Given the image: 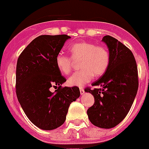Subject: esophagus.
I'll return each mask as SVG.
<instances>
[{"instance_id":"esophagus-1","label":"esophagus","mask_w":149,"mask_h":149,"mask_svg":"<svg viewBox=\"0 0 149 149\" xmlns=\"http://www.w3.org/2000/svg\"><path fill=\"white\" fill-rule=\"evenodd\" d=\"M80 94H81L82 95H83L84 93H85V91H84V88H80Z\"/></svg>"}]
</instances>
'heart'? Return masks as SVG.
Instances as JSON below:
<instances>
[{
  "label": "heart",
  "mask_w": 149,
  "mask_h": 149,
  "mask_svg": "<svg viewBox=\"0 0 149 149\" xmlns=\"http://www.w3.org/2000/svg\"><path fill=\"white\" fill-rule=\"evenodd\" d=\"M71 57L63 53L57 54L55 64L58 71L63 74L72 72L74 61H80L79 72L73 74L69 79L70 86H82L95 77L103 75L109 68L110 54L103 46H96L89 42H78L69 49Z\"/></svg>",
  "instance_id": "1"
}]
</instances>
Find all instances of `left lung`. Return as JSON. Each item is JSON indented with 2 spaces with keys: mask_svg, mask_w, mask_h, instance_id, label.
I'll list each match as a JSON object with an SVG mask.
<instances>
[{
  "mask_svg": "<svg viewBox=\"0 0 149 149\" xmlns=\"http://www.w3.org/2000/svg\"><path fill=\"white\" fill-rule=\"evenodd\" d=\"M110 54V63L102 77L94 82L96 88H85L95 97L87 110L93 125L111 129L129 113L138 89V71L133 53L121 42L109 35L103 37Z\"/></svg>",
  "mask_w": 149,
  "mask_h": 149,
  "instance_id": "8db88e82",
  "label": "left lung"
}]
</instances>
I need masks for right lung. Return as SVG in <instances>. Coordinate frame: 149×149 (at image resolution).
I'll use <instances>...</instances> for the list:
<instances>
[{
    "label": "right lung",
    "mask_w": 149,
    "mask_h": 149,
    "mask_svg": "<svg viewBox=\"0 0 149 149\" xmlns=\"http://www.w3.org/2000/svg\"><path fill=\"white\" fill-rule=\"evenodd\" d=\"M66 35H40L19 56L16 66V95L29 120L43 130H52L65 120L69 106L80 97L77 86L62 87L66 79L55 64ZM58 85L54 93L51 87Z\"/></svg>",
    "instance_id": "add662e5"
}]
</instances>
